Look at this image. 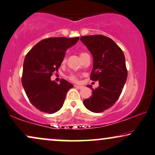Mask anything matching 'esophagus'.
Returning a JSON list of instances; mask_svg holds the SVG:
<instances>
[{
  "label": "esophagus",
  "instance_id": "obj_1",
  "mask_svg": "<svg viewBox=\"0 0 155 155\" xmlns=\"http://www.w3.org/2000/svg\"><path fill=\"white\" fill-rule=\"evenodd\" d=\"M74 87H76V88H80V89H81V88H84V86H77V85H74Z\"/></svg>",
  "mask_w": 155,
  "mask_h": 155
}]
</instances>
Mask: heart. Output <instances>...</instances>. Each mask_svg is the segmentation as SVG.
<instances>
[{
  "mask_svg": "<svg viewBox=\"0 0 155 155\" xmlns=\"http://www.w3.org/2000/svg\"><path fill=\"white\" fill-rule=\"evenodd\" d=\"M85 54H86V53H84V52H81V54H80V57H81L82 56H83V55H84ZM66 61V58L64 57V58L63 59V60H62V63H64ZM68 79H69L70 81H73V82H77L78 81V76L76 75V74H69V76H68Z\"/></svg>",
  "mask_w": 155,
  "mask_h": 155,
  "instance_id": "heart-1",
  "label": "heart"
}]
</instances>
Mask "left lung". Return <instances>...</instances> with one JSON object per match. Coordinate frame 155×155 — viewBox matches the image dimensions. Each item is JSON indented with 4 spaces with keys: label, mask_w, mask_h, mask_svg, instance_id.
<instances>
[{
    "label": "left lung",
    "mask_w": 155,
    "mask_h": 155,
    "mask_svg": "<svg viewBox=\"0 0 155 155\" xmlns=\"http://www.w3.org/2000/svg\"><path fill=\"white\" fill-rule=\"evenodd\" d=\"M94 59L91 79L98 81V88H92V96L84 101L88 110L101 113L110 108L119 98L127 77L124 53L118 45L102 35L80 38Z\"/></svg>",
    "instance_id": "left-lung-1"
}]
</instances>
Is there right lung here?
<instances>
[{
	"instance_id": "obj_1",
	"label": "right lung",
	"mask_w": 155,
	"mask_h": 155,
	"mask_svg": "<svg viewBox=\"0 0 155 155\" xmlns=\"http://www.w3.org/2000/svg\"><path fill=\"white\" fill-rule=\"evenodd\" d=\"M79 38H49L35 45L23 63L22 84L33 106L42 112L54 113L62 107L66 95L73 85L64 79L60 84L50 78L58 71L66 51Z\"/></svg>"
}]
</instances>
